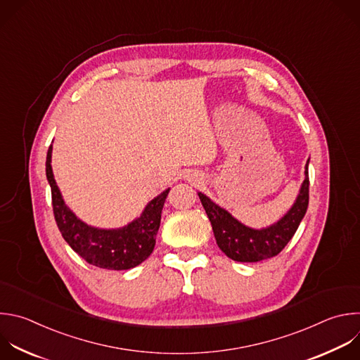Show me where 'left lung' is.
Listing matches in <instances>:
<instances>
[{
	"label": "left lung",
	"instance_id": "obj_1",
	"mask_svg": "<svg viewBox=\"0 0 360 360\" xmlns=\"http://www.w3.org/2000/svg\"><path fill=\"white\" fill-rule=\"evenodd\" d=\"M308 164L309 160L305 164V178L294 205L280 220L263 229L243 224L205 193L198 192L210 220L216 243L229 259L242 263H256L277 256L287 246L307 213L309 199Z\"/></svg>",
	"mask_w": 360,
	"mask_h": 360
}]
</instances>
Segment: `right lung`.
<instances>
[{
  "instance_id": "obj_1",
  "label": "right lung",
  "mask_w": 360,
  "mask_h": 360,
  "mask_svg": "<svg viewBox=\"0 0 360 360\" xmlns=\"http://www.w3.org/2000/svg\"><path fill=\"white\" fill-rule=\"evenodd\" d=\"M52 144L46 155V178L52 192L56 224L66 243L89 264L107 270H129L153 253L161 223V212L169 188L147 203L143 213L129 224L100 229L80 220L65 203L52 172Z\"/></svg>"
}]
</instances>
